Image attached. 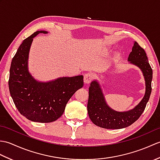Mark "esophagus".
I'll list each match as a JSON object with an SVG mask.
<instances>
[{"label": "esophagus", "instance_id": "obj_1", "mask_svg": "<svg viewBox=\"0 0 160 160\" xmlns=\"http://www.w3.org/2000/svg\"><path fill=\"white\" fill-rule=\"evenodd\" d=\"M93 76L92 73H86L84 76V82L87 84H89L91 82V80H93Z\"/></svg>", "mask_w": 160, "mask_h": 160}]
</instances>
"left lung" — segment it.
I'll list each match as a JSON object with an SVG mask.
<instances>
[{"instance_id":"1","label":"left lung","mask_w":160,"mask_h":160,"mask_svg":"<svg viewBox=\"0 0 160 160\" xmlns=\"http://www.w3.org/2000/svg\"><path fill=\"white\" fill-rule=\"evenodd\" d=\"M128 61L140 68L143 73L146 84L144 96L132 109L123 112L115 111L107 104L99 82L93 80L89 89L87 111L91 120L98 127L108 129L127 127L140 117L147 106L152 90V70L144 49L137 42H134Z\"/></svg>"}]
</instances>
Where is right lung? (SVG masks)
I'll return each mask as SVG.
<instances>
[{
    "label": "right lung",
    "instance_id": "add662e5",
    "mask_svg": "<svg viewBox=\"0 0 160 160\" xmlns=\"http://www.w3.org/2000/svg\"><path fill=\"white\" fill-rule=\"evenodd\" d=\"M47 31H37L20 45L12 60L9 89L20 113L28 120L48 123L58 120L77 90L83 87V76L60 77L40 82L29 73L28 59L33 38Z\"/></svg>",
    "mask_w": 160,
    "mask_h": 160
}]
</instances>
